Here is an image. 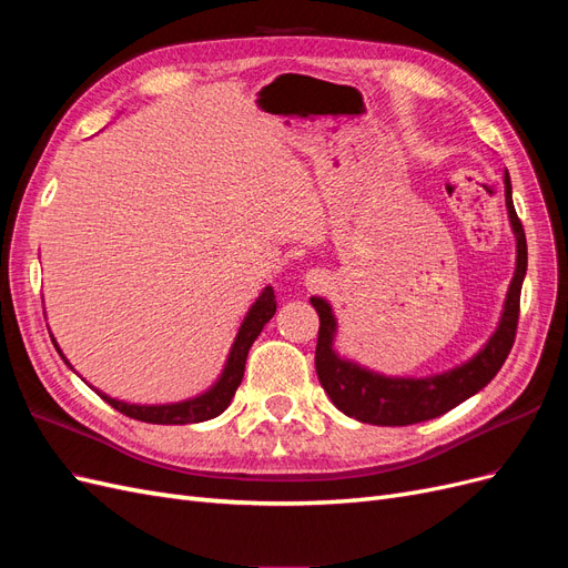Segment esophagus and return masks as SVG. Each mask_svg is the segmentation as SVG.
Masks as SVG:
<instances>
[{
	"mask_svg": "<svg viewBox=\"0 0 568 568\" xmlns=\"http://www.w3.org/2000/svg\"><path fill=\"white\" fill-rule=\"evenodd\" d=\"M326 284H329V280H326V274L320 270H311L305 274V286L311 291H322L326 288Z\"/></svg>",
	"mask_w": 568,
	"mask_h": 568,
	"instance_id": "34e87169",
	"label": "esophagus"
}]
</instances>
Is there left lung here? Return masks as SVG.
<instances>
[{
  "label": "left lung",
  "instance_id": "1",
  "mask_svg": "<svg viewBox=\"0 0 568 568\" xmlns=\"http://www.w3.org/2000/svg\"><path fill=\"white\" fill-rule=\"evenodd\" d=\"M505 203L509 225L517 239V267L509 282L503 315L497 322V329L484 343L474 357L448 372L432 376H386L382 372L367 369L357 365L355 359L341 357L334 348L336 341V317L332 305L320 296H313L311 303L320 315V334L315 351V369L320 384L329 395L332 403L357 422L376 424V426H407L426 419H436L445 412H450L464 403L480 388L493 382V376L500 372L505 359L511 351L514 336L519 324V298L521 284L526 277L528 248L521 220L514 211L511 201V182L505 170Z\"/></svg>",
  "mask_w": 568,
  "mask_h": 568
}]
</instances>
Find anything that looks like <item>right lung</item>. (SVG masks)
Segmentation results:
<instances>
[{
  "label": "right lung",
  "mask_w": 568,
  "mask_h": 568,
  "mask_svg": "<svg viewBox=\"0 0 568 568\" xmlns=\"http://www.w3.org/2000/svg\"><path fill=\"white\" fill-rule=\"evenodd\" d=\"M274 313H277V301H274L272 286H265L263 294L257 296L255 303L248 307V313H246L242 326H239L236 338L232 343V351L227 355V363H225V367H222V374L217 376V382L209 390H203L201 395H194V398L180 400V403H168V405H134V403H125V400H115V398H111V395H106L104 390H99L94 386H90V388H94L99 398H104L118 412H123V415H128L132 419L146 422V424H199V422H209V419L222 415V412H225L227 405L232 403L239 384H242V379H244L246 357H248L253 341L261 336L263 326L272 320ZM51 341H54V348L59 351L63 363L71 367V363H68L65 355L61 353L57 338L51 336Z\"/></svg>",
  "instance_id": "right-lung-1"
}]
</instances>
